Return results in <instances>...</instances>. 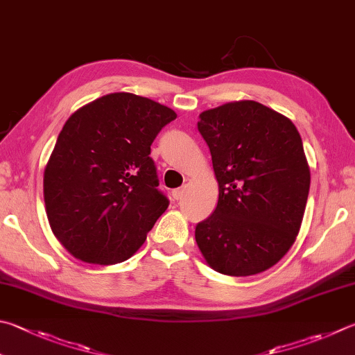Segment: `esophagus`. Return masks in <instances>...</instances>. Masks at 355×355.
<instances>
[{
	"mask_svg": "<svg viewBox=\"0 0 355 355\" xmlns=\"http://www.w3.org/2000/svg\"><path fill=\"white\" fill-rule=\"evenodd\" d=\"M183 196H184V188H178V189L172 191V197L175 200H180Z\"/></svg>",
	"mask_w": 355,
	"mask_h": 355,
	"instance_id": "1",
	"label": "esophagus"
}]
</instances>
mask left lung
<instances>
[{
  "instance_id": "obj_1",
  "label": "left lung",
  "mask_w": 355,
  "mask_h": 355,
  "mask_svg": "<svg viewBox=\"0 0 355 355\" xmlns=\"http://www.w3.org/2000/svg\"><path fill=\"white\" fill-rule=\"evenodd\" d=\"M218 184L216 211L196 242L216 272L257 275L296 241L311 186L298 130L287 116L256 101H234L200 114Z\"/></svg>"
}]
</instances>
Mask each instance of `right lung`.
Returning a JSON list of instances; mask_svg holds the SVG:
<instances>
[{"label":"right lung","instance_id":"right-lung-1","mask_svg":"<svg viewBox=\"0 0 355 355\" xmlns=\"http://www.w3.org/2000/svg\"><path fill=\"white\" fill-rule=\"evenodd\" d=\"M177 118L133 93H110L69 116L44 167L49 227L76 259L112 266L132 257L169 206L150 146Z\"/></svg>","mask_w":355,"mask_h":355}]
</instances>
